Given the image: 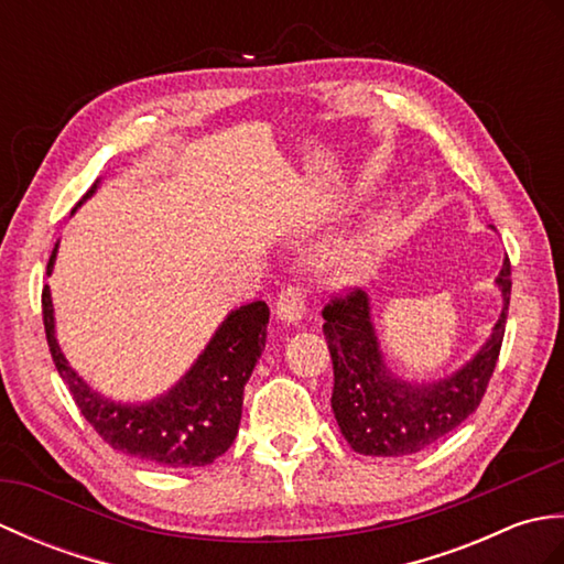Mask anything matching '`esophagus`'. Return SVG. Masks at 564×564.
I'll return each instance as SVG.
<instances>
[{"mask_svg":"<svg viewBox=\"0 0 564 564\" xmlns=\"http://www.w3.org/2000/svg\"><path fill=\"white\" fill-rule=\"evenodd\" d=\"M305 303H307V289L303 283H285L279 297H275V315H279L283 322H297L305 313Z\"/></svg>","mask_w":564,"mask_h":564,"instance_id":"34e87169","label":"esophagus"}]
</instances>
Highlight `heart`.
<instances>
[{"label": "heart", "mask_w": 564, "mask_h": 564, "mask_svg": "<svg viewBox=\"0 0 564 564\" xmlns=\"http://www.w3.org/2000/svg\"><path fill=\"white\" fill-rule=\"evenodd\" d=\"M356 259H358V251H354V249H334V251H329L327 254V267L332 269V271H346V269H351L354 263H356Z\"/></svg>", "instance_id": "obj_1"}]
</instances>
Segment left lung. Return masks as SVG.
<instances>
[{
    "instance_id": "left-lung-1",
    "label": "left lung",
    "mask_w": 564,
    "mask_h": 564,
    "mask_svg": "<svg viewBox=\"0 0 564 564\" xmlns=\"http://www.w3.org/2000/svg\"><path fill=\"white\" fill-rule=\"evenodd\" d=\"M497 283L505 293V310L480 354L455 376L416 388L386 370L366 293L358 289L332 293L322 307V332L334 364L332 410L356 453L386 458L419 453L451 434L480 406L505 341L511 295L509 259Z\"/></svg>"
}]
</instances>
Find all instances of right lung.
Instances as JSON below:
<instances>
[{
	"label": "right lung",
	"instance_id": "add662e5",
	"mask_svg": "<svg viewBox=\"0 0 564 564\" xmlns=\"http://www.w3.org/2000/svg\"><path fill=\"white\" fill-rule=\"evenodd\" d=\"M53 259L55 249L47 273ZM41 305L47 349L57 373L67 382L82 416L111 448L162 467H200L232 446L242 419L245 386L267 344V303L257 301L235 310L184 380L166 398L142 406L109 402L82 382L55 341L47 285H43Z\"/></svg>",
	"mask_w": 564,
	"mask_h": 564
}]
</instances>
